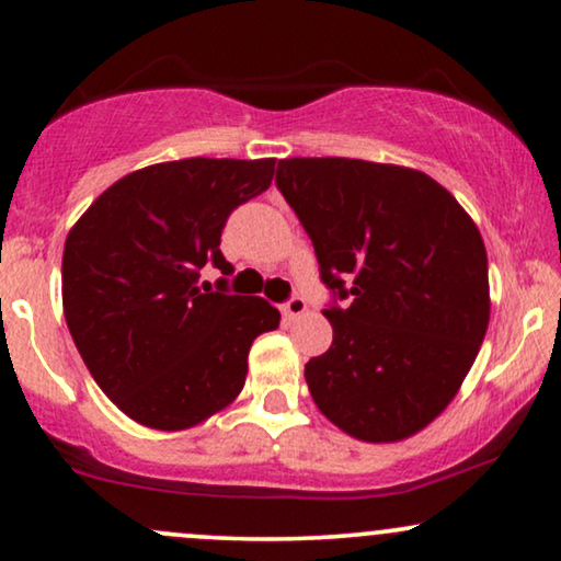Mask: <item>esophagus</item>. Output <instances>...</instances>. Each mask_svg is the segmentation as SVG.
<instances>
[{
    "mask_svg": "<svg viewBox=\"0 0 561 561\" xmlns=\"http://www.w3.org/2000/svg\"><path fill=\"white\" fill-rule=\"evenodd\" d=\"M304 311H306V301L301 296H290L288 301L283 304V313H286V319H298Z\"/></svg>",
    "mask_w": 561,
    "mask_h": 561,
    "instance_id": "esophagus-1",
    "label": "esophagus"
}]
</instances>
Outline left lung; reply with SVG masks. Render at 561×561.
<instances>
[{
    "instance_id": "left-lung-1",
    "label": "left lung",
    "mask_w": 561,
    "mask_h": 561,
    "mask_svg": "<svg viewBox=\"0 0 561 561\" xmlns=\"http://www.w3.org/2000/svg\"><path fill=\"white\" fill-rule=\"evenodd\" d=\"M275 186L311 237L334 296L324 309L332 347L306 363L313 403L363 442L421 432L457 396L488 332L478 227L413 168L288 158Z\"/></svg>"
}]
</instances>
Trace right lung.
<instances>
[{"instance_id": "obj_1", "label": "right lung", "mask_w": 561, "mask_h": 561, "mask_svg": "<svg viewBox=\"0 0 561 561\" xmlns=\"http://www.w3.org/2000/svg\"><path fill=\"white\" fill-rule=\"evenodd\" d=\"M275 158H186L140 168L68 232L64 313L96 386L137 424L181 432L234 401L255 336L278 329L265 298L198 286L232 275L221 229L271 186Z\"/></svg>"}]
</instances>
